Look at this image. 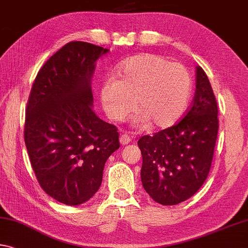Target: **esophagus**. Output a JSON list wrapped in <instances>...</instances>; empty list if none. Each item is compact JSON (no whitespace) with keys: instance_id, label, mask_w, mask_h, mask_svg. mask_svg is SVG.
I'll use <instances>...</instances> for the list:
<instances>
[{"instance_id":"1","label":"esophagus","mask_w":248,"mask_h":248,"mask_svg":"<svg viewBox=\"0 0 248 248\" xmlns=\"http://www.w3.org/2000/svg\"><path fill=\"white\" fill-rule=\"evenodd\" d=\"M119 140H120V143L123 145H127L128 143L131 142V138L128 135H121Z\"/></svg>"}]
</instances>
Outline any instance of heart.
I'll return each mask as SVG.
<instances>
[{"label": "heart", "mask_w": 248, "mask_h": 248, "mask_svg": "<svg viewBox=\"0 0 248 248\" xmlns=\"http://www.w3.org/2000/svg\"><path fill=\"white\" fill-rule=\"evenodd\" d=\"M116 78L100 87V101L110 119L124 120L132 109L135 124L166 129L186 113L192 93V77L186 66L158 54H140L117 67ZM136 103H134V99Z\"/></svg>", "instance_id": "b5f03b06"}]
</instances>
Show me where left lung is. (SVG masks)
Listing matches in <instances>:
<instances>
[{
	"instance_id": "1",
	"label": "left lung",
	"mask_w": 248,
	"mask_h": 248,
	"mask_svg": "<svg viewBox=\"0 0 248 248\" xmlns=\"http://www.w3.org/2000/svg\"><path fill=\"white\" fill-rule=\"evenodd\" d=\"M192 107L173 127L138 141L141 182L156 203L175 205L194 195L210 172L218 131L217 104L204 70L196 67Z\"/></svg>"
}]
</instances>
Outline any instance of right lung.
Masks as SVG:
<instances>
[{"mask_svg":"<svg viewBox=\"0 0 248 248\" xmlns=\"http://www.w3.org/2000/svg\"><path fill=\"white\" fill-rule=\"evenodd\" d=\"M109 52L70 42L39 69L27 103L24 139L39 186L66 205L95 195L107 159L119 149V133L95 111L92 78Z\"/></svg>","mask_w":248,"mask_h":248,"instance_id":"add662e5","label":"right lung"}]
</instances>
